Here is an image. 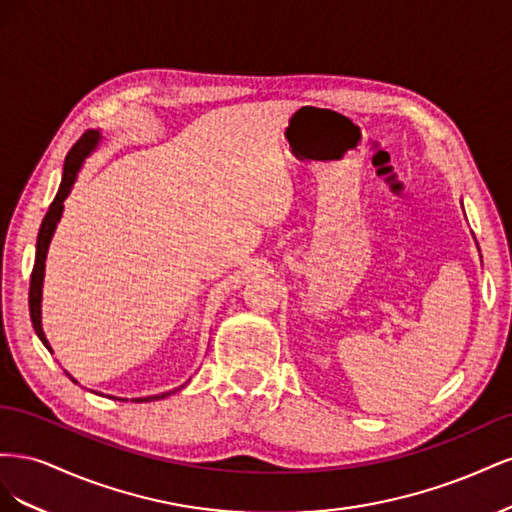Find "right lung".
I'll return each instance as SVG.
<instances>
[{
  "label": "right lung",
  "mask_w": 512,
  "mask_h": 512,
  "mask_svg": "<svg viewBox=\"0 0 512 512\" xmlns=\"http://www.w3.org/2000/svg\"><path fill=\"white\" fill-rule=\"evenodd\" d=\"M100 132L98 130H87L79 141L74 143V147L70 149V153L66 156V164H64V175H61V183H59V192L55 196V200L51 203L49 211H46L40 232H38V241H36V262H34V271H32V282H29V316H32V324H34V331L40 337V342L51 350L49 346V339H46L44 331H42V282H44V262H46V252H49V243L53 239V232L59 224L61 218V211H64V200L68 198L72 185L76 181V175H79V170L85 162V158L89 156L91 151H94L100 143ZM72 382H76L70 374H66ZM181 389V386H179ZM175 389V391H179ZM175 391H166L160 395H149V397H134L132 401L134 404H143V401H158L168 397L170 393ZM119 399V397H113ZM123 401V399H121Z\"/></svg>",
  "instance_id": "1"
}]
</instances>
